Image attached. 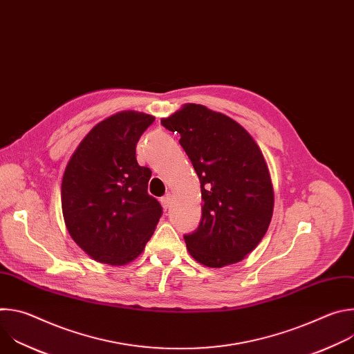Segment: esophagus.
<instances>
[{"label":"esophagus","mask_w":354,"mask_h":354,"mask_svg":"<svg viewBox=\"0 0 354 354\" xmlns=\"http://www.w3.org/2000/svg\"><path fill=\"white\" fill-rule=\"evenodd\" d=\"M171 200H172L171 194H167V196L161 197V205H162V207H164V209H168V207H169V205H171Z\"/></svg>","instance_id":"34e87169"}]
</instances>
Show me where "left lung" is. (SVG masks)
I'll return each mask as SVG.
<instances>
[{"instance_id": "obj_1", "label": "left lung", "mask_w": 354, "mask_h": 354, "mask_svg": "<svg viewBox=\"0 0 354 354\" xmlns=\"http://www.w3.org/2000/svg\"><path fill=\"white\" fill-rule=\"evenodd\" d=\"M161 124L180 134L200 180L201 221L185 235L190 257L213 269L241 262L265 236L274 207L259 145L238 122L203 105L186 104Z\"/></svg>"}]
</instances>
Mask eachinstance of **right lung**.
I'll use <instances>...</instances> for the list:
<instances>
[{"label":"right lung","instance_id":"1","mask_svg":"<svg viewBox=\"0 0 354 354\" xmlns=\"http://www.w3.org/2000/svg\"><path fill=\"white\" fill-rule=\"evenodd\" d=\"M156 118L118 112L95 124L70 157L62 180V210L74 242L93 261L124 266L153 236L162 207L147 193L151 171L136 145Z\"/></svg>","mask_w":354,"mask_h":354}]
</instances>
